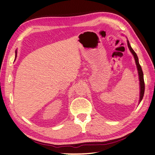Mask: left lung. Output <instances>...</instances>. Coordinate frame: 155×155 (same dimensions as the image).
Returning <instances> with one entry per match:
<instances>
[{
    "mask_svg": "<svg viewBox=\"0 0 155 155\" xmlns=\"http://www.w3.org/2000/svg\"><path fill=\"white\" fill-rule=\"evenodd\" d=\"M127 45L128 47L129 48V50L130 51L131 53L133 54L134 61H135V63L137 65V71H138V74H139V84H140V97H139V104L142 101L143 96H144V77H143V72L142 71V68H141L140 65L139 64V58H138L137 55L136 54V52L134 51L133 49L131 47V46L128 42V39H127Z\"/></svg>",
    "mask_w": 155,
    "mask_h": 155,
    "instance_id": "obj_1",
    "label": "left lung"
}]
</instances>
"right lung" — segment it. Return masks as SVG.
Listing matches in <instances>:
<instances>
[{
  "label": "right lung",
  "instance_id": "1",
  "mask_svg": "<svg viewBox=\"0 0 155 155\" xmlns=\"http://www.w3.org/2000/svg\"><path fill=\"white\" fill-rule=\"evenodd\" d=\"M16 56H17V51L16 50V51H15V57H16Z\"/></svg>",
  "mask_w": 155,
  "mask_h": 155
}]
</instances>
